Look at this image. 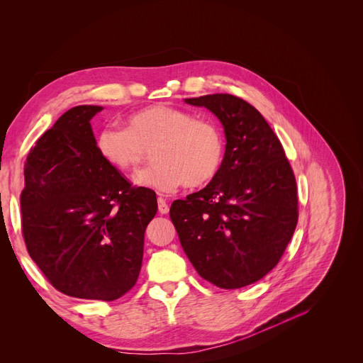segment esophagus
Wrapping results in <instances>:
<instances>
[{
  "label": "esophagus",
  "instance_id": "esophagus-1",
  "mask_svg": "<svg viewBox=\"0 0 363 363\" xmlns=\"http://www.w3.org/2000/svg\"><path fill=\"white\" fill-rule=\"evenodd\" d=\"M157 207H159V213H160V214L169 213V204H167V201H166L164 199H162V197L157 199Z\"/></svg>",
  "mask_w": 363,
  "mask_h": 363
}]
</instances>
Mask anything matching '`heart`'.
Segmentation results:
<instances>
[{
    "label": "heart",
    "instance_id": "heart-1",
    "mask_svg": "<svg viewBox=\"0 0 363 363\" xmlns=\"http://www.w3.org/2000/svg\"><path fill=\"white\" fill-rule=\"evenodd\" d=\"M127 128L106 127L96 137L101 157L119 171L137 169L153 149L152 167L135 177L140 186L172 192L179 185L197 188L211 182L225 159V140L211 121L163 104L130 113Z\"/></svg>",
    "mask_w": 363,
    "mask_h": 363
}]
</instances>
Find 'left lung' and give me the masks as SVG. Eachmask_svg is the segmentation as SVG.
Here are the masks:
<instances>
[{"mask_svg":"<svg viewBox=\"0 0 363 363\" xmlns=\"http://www.w3.org/2000/svg\"><path fill=\"white\" fill-rule=\"evenodd\" d=\"M223 125L226 150L217 177L175 200L171 219L197 273L222 289H239L270 273L298 223V189L291 163L267 121L226 93L185 99Z\"/></svg>","mask_w":363,"mask_h":363,"instance_id":"left-lung-1","label":"left lung"}]
</instances>
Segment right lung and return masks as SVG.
I'll return each instance as SVG.
<instances>
[{
    "label": "right lung",
    "mask_w": 363,
    "mask_h": 363,
    "mask_svg": "<svg viewBox=\"0 0 363 363\" xmlns=\"http://www.w3.org/2000/svg\"><path fill=\"white\" fill-rule=\"evenodd\" d=\"M102 109L71 108L36 141L20 207L28 252L57 291L109 302L138 279L157 200L98 153L90 121Z\"/></svg>",
    "instance_id": "add662e5"
}]
</instances>
